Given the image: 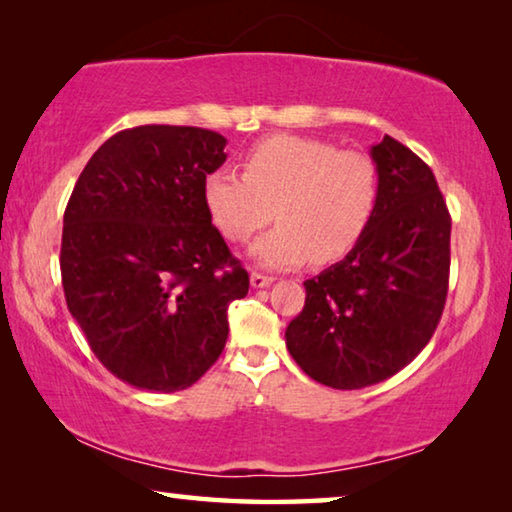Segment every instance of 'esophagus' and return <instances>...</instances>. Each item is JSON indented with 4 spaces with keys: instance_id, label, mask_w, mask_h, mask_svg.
Returning a JSON list of instances; mask_svg holds the SVG:
<instances>
[{
    "instance_id": "1",
    "label": "esophagus",
    "mask_w": 512,
    "mask_h": 512,
    "mask_svg": "<svg viewBox=\"0 0 512 512\" xmlns=\"http://www.w3.org/2000/svg\"><path fill=\"white\" fill-rule=\"evenodd\" d=\"M273 284V277H268V275H262V273H250V287L253 289H266V287H271Z\"/></svg>"
}]
</instances>
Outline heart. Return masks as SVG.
Returning a JSON list of instances; mask_svg holds the SVG:
<instances>
[{"instance_id": "heart-1", "label": "heart", "mask_w": 512, "mask_h": 512, "mask_svg": "<svg viewBox=\"0 0 512 512\" xmlns=\"http://www.w3.org/2000/svg\"><path fill=\"white\" fill-rule=\"evenodd\" d=\"M377 201V164L366 153L298 135L255 144L244 176L214 169L203 180L205 210L225 239L244 244L271 216L277 221L250 248L266 268L339 262L366 235Z\"/></svg>"}]
</instances>
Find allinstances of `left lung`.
Instances as JSON below:
<instances>
[{"instance_id": "1", "label": "left lung", "mask_w": 512, "mask_h": 512, "mask_svg": "<svg viewBox=\"0 0 512 512\" xmlns=\"http://www.w3.org/2000/svg\"><path fill=\"white\" fill-rule=\"evenodd\" d=\"M379 201L366 235L305 282L287 348L311 379L339 391L379 384L418 357L443 316L452 219L436 178L393 137L370 146Z\"/></svg>"}]
</instances>
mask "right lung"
I'll return each instance as SVG.
<instances>
[{
	"instance_id": "add662e5",
	"label": "right lung",
	"mask_w": 512,
	"mask_h": 512,
	"mask_svg": "<svg viewBox=\"0 0 512 512\" xmlns=\"http://www.w3.org/2000/svg\"><path fill=\"white\" fill-rule=\"evenodd\" d=\"M223 135L137 126L103 142L63 219L60 273L69 314L117 379L142 391L196 384L228 341V307L248 273L203 203Z\"/></svg>"
}]
</instances>
